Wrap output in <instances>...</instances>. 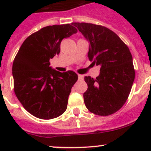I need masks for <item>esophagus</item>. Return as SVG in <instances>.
I'll list each match as a JSON object with an SVG mask.
<instances>
[{
    "label": "esophagus",
    "instance_id": "obj_1",
    "mask_svg": "<svg viewBox=\"0 0 151 151\" xmlns=\"http://www.w3.org/2000/svg\"><path fill=\"white\" fill-rule=\"evenodd\" d=\"M78 78H79V80H83V76L81 75V74H78Z\"/></svg>",
    "mask_w": 151,
    "mask_h": 151
}]
</instances>
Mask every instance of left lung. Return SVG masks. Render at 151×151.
<instances>
[{"label": "left lung", "mask_w": 151, "mask_h": 151, "mask_svg": "<svg viewBox=\"0 0 151 151\" xmlns=\"http://www.w3.org/2000/svg\"><path fill=\"white\" fill-rule=\"evenodd\" d=\"M72 25L90 42L89 60L100 66L96 78L85 77L88 85L83 94L85 106L95 115H112L126 103L134 80L130 50L116 33L106 27L85 22Z\"/></svg>", "instance_id": "8db88e82"}]
</instances>
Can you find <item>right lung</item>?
<instances>
[{
  "label": "right lung",
  "instance_id": "add662e5",
  "mask_svg": "<svg viewBox=\"0 0 151 151\" xmlns=\"http://www.w3.org/2000/svg\"><path fill=\"white\" fill-rule=\"evenodd\" d=\"M77 32L72 23L42 28L24 41L15 56L12 66L15 95L36 118L52 119L66 111L78 77L72 71L52 69L50 60L60 53L61 41Z\"/></svg>",
  "mask_w": 151,
  "mask_h": 151
}]
</instances>
